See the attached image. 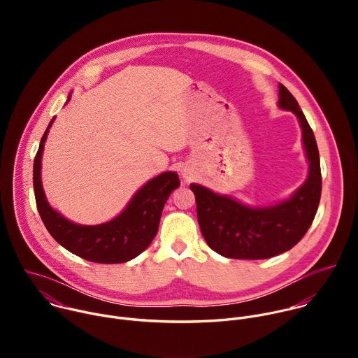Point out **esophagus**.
I'll return each mask as SVG.
<instances>
[{
    "label": "esophagus",
    "instance_id": "esophagus-1",
    "mask_svg": "<svg viewBox=\"0 0 358 358\" xmlns=\"http://www.w3.org/2000/svg\"><path fill=\"white\" fill-rule=\"evenodd\" d=\"M184 176H185V174H184Z\"/></svg>",
    "mask_w": 358,
    "mask_h": 358
}]
</instances>
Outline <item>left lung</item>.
Here are the masks:
<instances>
[{
  "label": "left lung",
  "mask_w": 358,
  "mask_h": 358,
  "mask_svg": "<svg viewBox=\"0 0 358 358\" xmlns=\"http://www.w3.org/2000/svg\"><path fill=\"white\" fill-rule=\"evenodd\" d=\"M278 106L292 112L301 129L309 163L306 181L286 199L268 207H249L229 195L191 184L196 217L208 246L231 259H268L292 249L310 228L322 194L319 148L297 100L279 83Z\"/></svg>",
  "instance_id": "left-lung-1"
}]
</instances>
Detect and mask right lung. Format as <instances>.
<instances>
[{
	"instance_id": "1",
	"label": "right lung",
	"mask_w": 358,
	"mask_h": 358,
	"mask_svg": "<svg viewBox=\"0 0 358 358\" xmlns=\"http://www.w3.org/2000/svg\"><path fill=\"white\" fill-rule=\"evenodd\" d=\"M71 99L68 96L66 103ZM55 117L49 122L34 160V191L38 213L52 238L82 259L96 264H123L145 250L159 231L164 203L180 187L178 174L166 171L147 181L113 220L99 225H79L49 206L41 181L42 151Z\"/></svg>"
}]
</instances>
